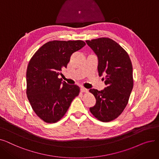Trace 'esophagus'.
<instances>
[{"label":"esophagus","instance_id":"obj_1","mask_svg":"<svg viewBox=\"0 0 159 159\" xmlns=\"http://www.w3.org/2000/svg\"><path fill=\"white\" fill-rule=\"evenodd\" d=\"M80 91H81L82 93H88V89H86V88H85L84 87H82L80 88Z\"/></svg>","mask_w":159,"mask_h":159}]
</instances>
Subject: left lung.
Returning <instances> with one entry per match:
<instances>
[{
    "instance_id": "obj_1",
    "label": "left lung",
    "mask_w": 159,
    "mask_h": 159,
    "mask_svg": "<svg viewBox=\"0 0 159 159\" xmlns=\"http://www.w3.org/2000/svg\"><path fill=\"white\" fill-rule=\"evenodd\" d=\"M97 54L99 75H105L103 90L90 89L96 99L89 111L102 122H110L123 112L133 87V66L128 53L115 41L102 37L86 40Z\"/></svg>"
}]
</instances>
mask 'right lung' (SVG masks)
<instances>
[{"mask_svg":"<svg viewBox=\"0 0 159 159\" xmlns=\"http://www.w3.org/2000/svg\"><path fill=\"white\" fill-rule=\"evenodd\" d=\"M86 45L84 41L52 40L42 46L31 58L26 71V95L33 110L47 123L59 121L80 88L69 85L58 76L71 55Z\"/></svg>","mask_w":159,"mask_h":159,"instance_id":"right-lung-1","label":"right lung"}]
</instances>
